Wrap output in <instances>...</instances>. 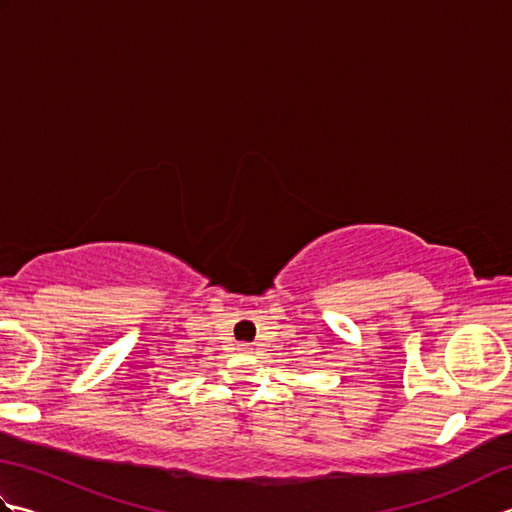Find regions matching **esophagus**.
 I'll return each instance as SVG.
<instances>
[{
    "label": "esophagus",
    "mask_w": 512,
    "mask_h": 512,
    "mask_svg": "<svg viewBox=\"0 0 512 512\" xmlns=\"http://www.w3.org/2000/svg\"><path fill=\"white\" fill-rule=\"evenodd\" d=\"M253 350V347H250L248 343H239V352H250Z\"/></svg>",
    "instance_id": "1"
}]
</instances>
